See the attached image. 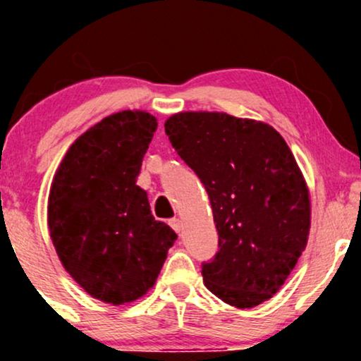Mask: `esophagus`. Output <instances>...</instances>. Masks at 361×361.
Wrapping results in <instances>:
<instances>
[{
    "label": "esophagus",
    "instance_id": "1",
    "mask_svg": "<svg viewBox=\"0 0 361 361\" xmlns=\"http://www.w3.org/2000/svg\"><path fill=\"white\" fill-rule=\"evenodd\" d=\"M169 226H171L173 229L176 231V233H181V231H183V221H181V219H178V217L171 219V221H169Z\"/></svg>",
    "mask_w": 361,
    "mask_h": 361
}]
</instances>
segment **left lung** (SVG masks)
Instances as JSON below:
<instances>
[{"instance_id":"1","label":"left lung","mask_w":361,"mask_h":361,"mask_svg":"<svg viewBox=\"0 0 361 361\" xmlns=\"http://www.w3.org/2000/svg\"><path fill=\"white\" fill-rule=\"evenodd\" d=\"M164 128L212 205L219 251L202 263L205 287L241 309L271 299L310 227L307 185L287 142L268 123L217 111L176 114Z\"/></svg>"}]
</instances>
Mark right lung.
<instances>
[{
	"instance_id": "1",
	"label": "right lung",
	"mask_w": 361,
	"mask_h": 361,
	"mask_svg": "<svg viewBox=\"0 0 361 361\" xmlns=\"http://www.w3.org/2000/svg\"><path fill=\"white\" fill-rule=\"evenodd\" d=\"M157 127L146 111H118L66 152L51 186L47 222L66 270L94 299L120 305L142 297L176 233L151 214L135 185Z\"/></svg>"
}]
</instances>
